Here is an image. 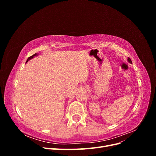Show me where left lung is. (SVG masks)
<instances>
[{"mask_svg": "<svg viewBox=\"0 0 156 156\" xmlns=\"http://www.w3.org/2000/svg\"><path fill=\"white\" fill-rule=\"evenodd\" d=\"M127 61H128V62L130 63V64H132V62H131V59L129 58H127Z\"/></svg>", "mask_w": 156, "mask_h": 156, "instance_id": "left-lung-1", "label": "left lung"}]
</instances>
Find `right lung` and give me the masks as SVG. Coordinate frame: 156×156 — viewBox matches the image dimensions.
<instances>
[{"label":"right lung","instance_id":"add662e5","mask_svg":"<svg viewBox=\"0 0 156 156\" xmlns=\"http://www.w3.org/2000/svg\"><path fill=\"white\" fill-rule=\"evenodd\" d=\"M39 54H37V53H35V54H34V55H32L31 56H30V57H29V58H28V59H27V62H26V63L28 62V61H29V60H30V59H32V58H34V56H37V55H38Z\"/></svg>","mask_w":156,"mask_h":156}]
</instances>
